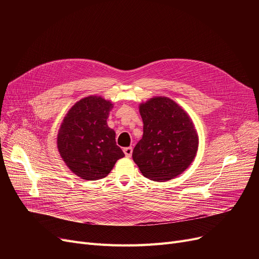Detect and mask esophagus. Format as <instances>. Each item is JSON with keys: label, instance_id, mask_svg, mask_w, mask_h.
<instances>
[{"label": "esophagus", "instance_id": "34e87169", "mask_svg": "<svg viewBox=\"0 0 259 259\" xmlns=\"http://www.w3.org/2000/svg\"><path fill=\"white\" fill-rule=\"evenodd\" d=\"M132 151H133L132 147H126V148H124V153H125L126 157H131Z\"/></svg>", "mask_w": 259, "mask_h": 259}]
</instances>
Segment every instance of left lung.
<instances>
[{"label": "left lung", "mask_w": 259, "mask_h": 259, "mask_svg": "<svg viewBox=\"0 0 259 259\" xmlns=\"http://www.w3.org/2000/svg\"><path fill=\"white\" fill-rule=\"evenodd\" d=\"M144 122L142 140L132 157L145 178L166 182L183 173L193 161L198 147L193 122L168 98H154L140 106Z\"/></svg>", "instance_id": "1"}]
</instances>
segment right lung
Returning a JSON list of instances; mask_svg holds the SVG:
<instances>
[{
    "mask_svg": "<svg viewBox=\"0 0 259 259\" xmlns=\"http://www.w3.org/2000/svg\"><path fill=\"white\" fill-rule=\"evenodd\" d=\"M112 104L100 97L78 101L65 116L58 135L60 154L70 170L86 181L101 180L125 154L116 145L107 118Z\"/></svg>",
    "mask_w": 259,
    "mask_h": 259,
    "instance_id": "obj_1",
    "label": "right lung"
}]
</instances>
